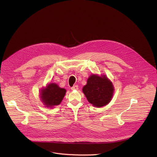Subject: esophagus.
<instances>
[{
    "instance_id": "esophagus-1",
    "label": "esophagus",
    "mask_w": 157,
    "mask_h": 157,
    "mask_svg": "<svg viewBox=\"0 0 157 157\" xmlns=\"http://www.w3.org/2000/svg\"><path fill=\"white\" fill-rule=\"evenodd\" d=\"M72 90H78V85H75V86H73L71 88Z\"/></svg>"
}]
</instances>
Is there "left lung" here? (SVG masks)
Returning a JSON list of instances; mask_svg holds the SVG:
<instances>
[{
  "mask_svg": "<svg viewBox=\"0 0 157 157\" xmlns=\"http://www.w3.org/2000/svg\"><path fill=\"white\" fill-rule=\"evenodd\" d=\"M114 88L105 74L98 76L92 74L83 88V92L88 101L96 108H101L111 101Z\"/></svg>",
  "mask_w": 157,
  "mask_h": 157,
  "instance_id": "8db88e82",
  "label": "left lung"
}]
</instances>
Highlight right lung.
<instances>
[{"mask_svg":"<svg viewBox=\"0 0 157 157\" xmlns=\"http://www.w3.org/2000/svg\"><path fill=\"white\" fill-rule=\"evenodd\" d=\"M66 90L54 83H49L40 92V101L46 108L59 105L65 95Z\"/></svg>","mask_w":157,"mask_h":157,"instance_id":"add662e5","label":"right lung"}]
</instances>
